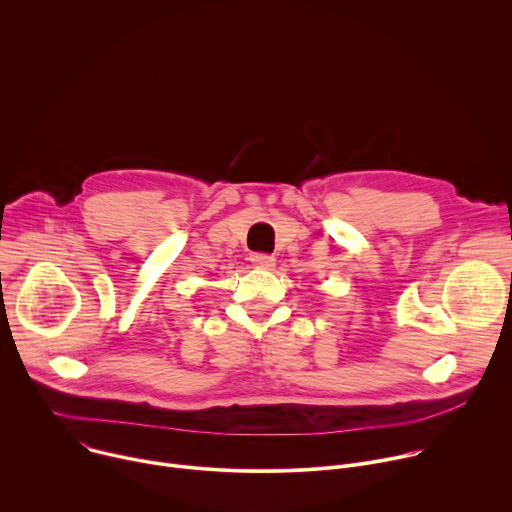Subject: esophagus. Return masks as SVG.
Returning a JSON list of instances; mask_svg holds the SVG:
<instances>
[{
  "instance_id": "obj_1",
  "label": "esophagus",
  "mask_w": 512,
  "mask_h": 512,
  "mask_svg": "<svg viewBox=\"0 0 512 512\" xmlns=\"http://www.w3.org/2000/svg\"><path fill=\"white\" fill-rule=\"evenodd\" d=\"M251 263L259 269H271L275 265V257L267 255V253H253L251 255Z\"/></svg>"
}]
</instances>
